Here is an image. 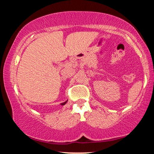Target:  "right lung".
Here are the masks:
<instances>
[{"label": "right lung", "mask_w": 154, "mask_h": 154, "mask_svg": "<svg viewBox=\"0 0 154 154\" xmlns=\"http://www.w3.org/2000/svg\"><path fill=\"white\" fill-rule=\"evenodd\" d=\"M67 103V100L66 101V102H64V103H61V105H65V104H66Z\"/></svg>", "instance_id": "obj_1"}]
</instances>
